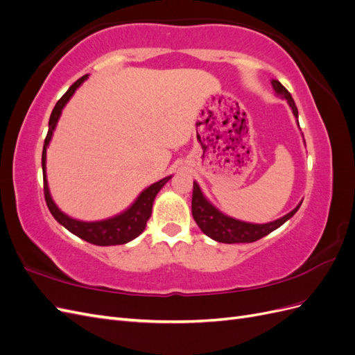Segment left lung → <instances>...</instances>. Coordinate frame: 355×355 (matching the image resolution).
Masks as SVG:
<instances>
[{
	"mask_svg": "<svg viewBox=\"0 0 355 355\" xmlns=\"http://www.w3.org/2000/svg\"><path fill=\"white\" fill-rule=\"evenodd\" d=\"M271 84L274 90L277 92V94L283 96V98L288 102L290 108H292L295 116L297 118V108L292 94L288 93V90L280 81L272 80ZM299 207L300 204L296 209L287 213L286 216L270 223H263V225L247 223V222H241V220L225 216V214L220 213L216 207H213L211 204L204 198L197 182H194V189H192V216H194V220L197 222L200 230L206 234L207 237L216 240L219 243H227V244L253 243V241L261 240L262 237L272 232L274 230L280 228L286 220H288L293 216Z\"/></svg>",
	"mask_w": 355,
	"mask_h": 355,
	"instance_id": "1",
	"label": "left lung"
}]
</instances>
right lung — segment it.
Instances as JSON below:
<instances>
[{"label": "right lung", "mask_w": 355, "mask_h": 355, "mask_svg": "<svg viewBox=\"0 0 355 355\" xmlns=\"http://www.w3.org/2000/svg\"><path fill=\"white\" fill-rule=\"evenodd\" d=\"M85 77H87V75H84V77L75 81L68 89V92L58 101L56 106L51 111L50 121H49V132L44 139V148H42V158H41L42 180H44V198L50 213L53 214V218H55L60 225H63L68 231L77 235V237L83 239L84 241L96 244V245L125 244L128 241H132L133 239H136L141 232H144L148 219L151 218L154 198L158 194V191L164 187V184L171 176L161 179L149 188H146L142 194L137 197L133 206L130 209H127L124 213L118 214L115 218L101 220V222H81V220L71 219L65 213H62L56 207V204L53 202L49 192V185L46 179V148L50 142L53 130H55L63 106H65V103L71 99V96L73 94L75 90H77L78 85L85 80Z\"/></svg>", "instance_id": "add662e5"}]
</instances>
